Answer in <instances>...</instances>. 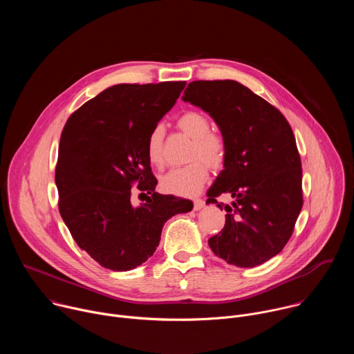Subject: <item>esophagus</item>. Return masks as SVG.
<instances>
[{"label": "esophagus", "mask_w": 354, "mask_h": 354, "mask_svg": "<svg viewBox=\"0 0 354 354\" xmlns=\"http://www.w3.org/2000/svg\"><path fill=\"white\" fill-rule=\"evenodd\" d=\"M205 207V201L201 200V198H196L194 201H193V209L196 210V212H198V210H201Z\"/></svg>", "instance_id": "34e87169"}]
</instances>
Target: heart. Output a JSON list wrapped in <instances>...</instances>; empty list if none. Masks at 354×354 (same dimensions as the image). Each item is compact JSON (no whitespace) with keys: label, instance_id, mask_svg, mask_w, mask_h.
<instances>
[{"label":"heart","instance_id":"1","mask_svg":"<svg viewBox=\"0 0 354 354\" xmlns=\"http://www.w3.org/2000/svg\"><path fill=\"white\" fill-rule=\"evenodd\" d=\"M178 127L193 138V147L190 160L192 164L180 168H172L160 178V186L164 192L176 196H196L206 183L209 176V168L218 169L225 160V142L224 138L210 131L209 118L197 111H189L179 116ZM165 129L161 123L156 124L148 133L147 138V157L154 167H161L162 142Z\"/></svg>","mask_w":354,"mask_h":354}]
</instances>
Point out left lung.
<instances>
[{
	"label": "left lung",
	"instance_id": "obj_1",
	"mask_svg": "<svg viewBox=\"0 0 354 354\" xmlns=\"http://www.w3.org/2000/svg\"><path fill=\"white\" fill-rule=\"evenodd\" d=\"M209 113L225 142L224 169L207 192L206 203L223 193L225 225L209 239L214 254L238 268L259 266L288 242L302 209V171L286 118L242 84L193 81L182 96Z\"/></svg>",
	"mask_w": 354,
	"mask_h": 354
}]
</instances>
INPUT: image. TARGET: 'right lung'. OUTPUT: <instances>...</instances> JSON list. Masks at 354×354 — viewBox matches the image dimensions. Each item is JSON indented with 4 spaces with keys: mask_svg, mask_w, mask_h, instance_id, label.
Here are the masks:
<instances>
[{
    "mask_svg": "<svg viewBox=\"0 0 354 354\" xmlns=\"http://www.w3.org/2000/svg\"><path fill=\"white\" fill-rule=\"evenodd\" d=\"M185 81L118 84L67 120L59 147V210L77 245L100 266L127 272L156 252L164 224L193 209L190 200L156 192L148 133L172 109ZM151 196L131 203V185ZM145 194V193H141ZM147 196V194H145Z\"/></svg>",
    "mask_w": 354,
    "mask_h": 354,
    "instance_id": "obj_1",
    "label": "right lung"
}]
</instances>
